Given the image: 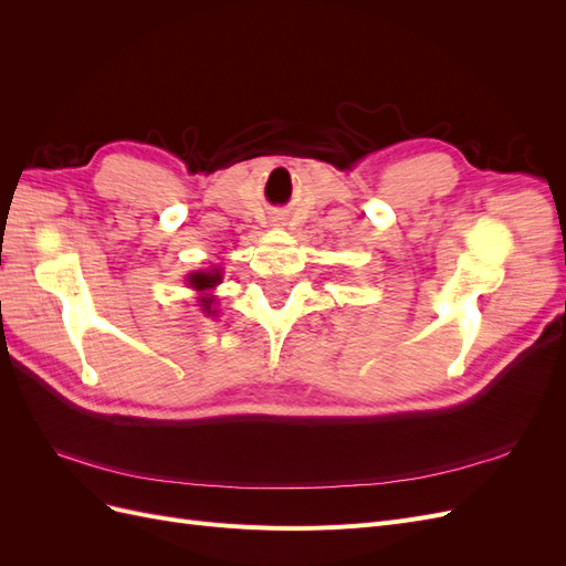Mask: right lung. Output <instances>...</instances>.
Instances as JSON below:
<instances>
[{
	"mask_svg": "<svg viewBox=\"0 0 566 566\" xmlns=\"http://www.w3.org/2000/svg\"><path fill=\"white\" fill-rule=\"evenodd\" d=\"M188 283H191V287H196V290H210V287H214V285L221 283V276H219V271H214V273L198 271V273H193L191 279H188ZM200 302H202V306H205V314H214V312H212V300H210V297H205V300H200Z\"/></svg>",
	"mask_w": 566,
	"mask_h": 566,
	"instance_id": "add662e5",
	"label": "right lung"
}]
</instances>
